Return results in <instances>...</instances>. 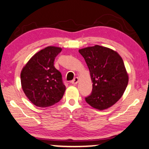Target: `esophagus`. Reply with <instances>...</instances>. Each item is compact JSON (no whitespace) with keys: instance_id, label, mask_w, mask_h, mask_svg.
<instances>
[{"instance_id":"1","label":"esophagus","mask_w":149,"mask_h":149,"mask_svg":"<svg viewBox=\"0 0 149 149\" xmlns=\"http://www.w3.org/2000/svg\"><path fill=\"white\" fill-rule=\"evenodd\" d=\"M78 81H79V78L78 77H75L74 79L72 80V81H71V83L72 84H77L78 83Z\"/></svg>"}]
</instances>
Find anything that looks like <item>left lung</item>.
Segmentation results:
<instances>
[{"instance_id":"1","label":"left lung","mask_w":149,"mask_h":149,"mask_svg":"<svg viewBox=\"0 0 149 149\" xmlns=\"http://www.w3.org/2000/svg\"><path fill=\"white\" fill-rule=\"evenodd\" d=\"M93 82L92 93L86 102L96 109L104 110L116 103L127 88L129 76L123 58L116 51L95 45L80 49Z\"/></svg>"}]
</instances>
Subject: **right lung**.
<instances>
[{"label":"right lung","mask_w":149,"mask_h":149,"mask_svg":"<svg viewBox=\"0 0 149 149\" xmlns=\"http://www.w3.org/2000/svg\"><path fill=\"white\" fill-rule=\"evenodd\" d=\"M62 49L47 47L30 59L20 73L22 88L36 107H47L59 102L66 87L54 61Z\"/></svg>","instance_id":"obj_1"}]
</instances>
